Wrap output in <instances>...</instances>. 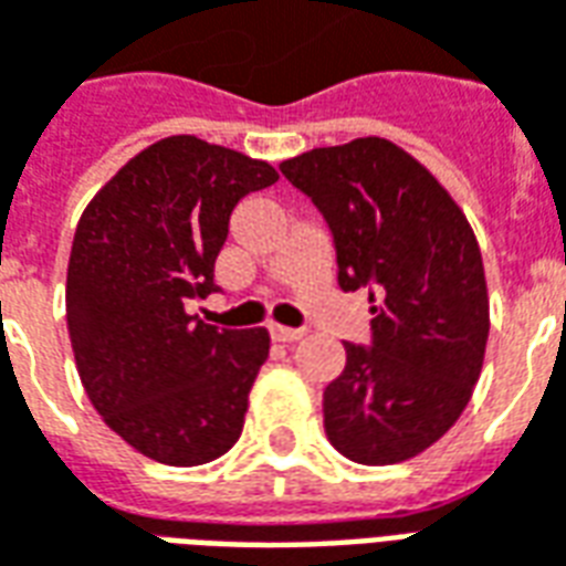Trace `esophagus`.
<instances>
[{
	"label": "esophagus",
	"mask_w": 566,
	"mask_h": 566,
	"mask_svg": "<svg viewBox=\"0 0 566 566\" xmlns=\"http://www.w3.org/2000/svg\"><path fill=\"white\" fill-rule=\"evenodd\" d=\"M270 333L275 343H296V339H303V336H306V331H296V327H282V324H272Z\"/></svg>",
	"instance_id": "1"
}]
</instances>
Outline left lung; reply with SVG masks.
<instances>
[{
  "label": "left lung",
  "instance_id": "8db88e82",
  "mask_svg": "<svg viewBox=\"0 0 566 566\" xmlns=\"http://www.w3.org/2000/svg\"><path fill=\"white\" fill-rule=\"evenodd\" d=\"M331 227L339 287L373 284V345L345 343L324 430L348 461L416 458L473 397L488 343L482 251L461 206L394 142L367 136L279 166Z\"/></svg>",
  "mask_w": 566,
  "mask_h": 566
}]
</instances>
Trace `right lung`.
<instances>
[{
    "instance_id": "1",
    "label": "right lung",
    "mask_w": 566,
    "mask_h": 566,
    "mask_svg": "<svg viewBox=\"0 0 566 566\" xmlns=\"http://www.w3.org/2000/svg\"><path fill=\"white\" fill-rule=\"evenodd\" d=\"M279 181L266 160L169 136L139 150L75 227L66 324L93 409L127 446L169 467L233 449L270 333L187 315L214 284L235 202Z\"/></svg>"
}]
</instances>
